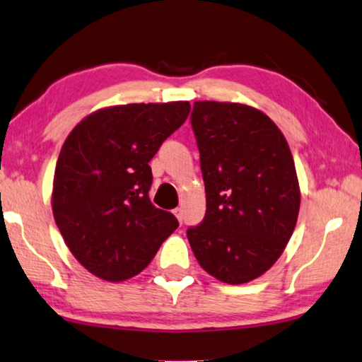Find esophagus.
Masks as SVG:
<instances>
[{
	"label": "esophagus",
	"mask_w": 362,
	"mask_h": 362,
	"mask_svg": "<svg viewBox=\"0 0 362 362\" xmlns=\"http://www.w3.org/2000/svg\"><path fill=\"white\" fill-rule=\"evenodd\" d=\"M174 215L177 216V220H179L180 223L183 221V211H182V208H175V210H174Z\"/></svg>",
	"instance_id": "obj_1"
}]
</instances>
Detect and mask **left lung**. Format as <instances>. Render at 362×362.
<instances>
[{
  "label": "left lung",
  "mask_w": 362,
  "mask_h": 362,
  "mask_svg": "<svg viewBox=\"0 0 362 362\" xmlns=\"http://www.w3.org/2000/svg\"><path fill=\"white\" fill-rule=\"evenodd\" d=\"M206 213L187 238L197 261L226 284L262 276L297 225L300 190L284 134L251 106L195 101L190 116Z\"/></svg>",
  "instance_id": "left-lung-1"
}]
</instances>
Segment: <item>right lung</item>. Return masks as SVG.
I'll list each match as a JSON object with an SVG mask.
<instances>
[{"instance_id":"obj_1","label":"right lung","mask_w":362,"mask_h":362,"mask_svg":"<svg viewBox=\"0 0 362 362\" xmlns=\"http://www.w3.org/2000/svg\"><path fill=\"white\" fill-rule=\"evenodd\" d=\"M188 113V101L113 106L85 118L64 142L54 218L70 252L96 277H134L179 226L152 205L149 160Z\"/></svg>"}]
</instances>
